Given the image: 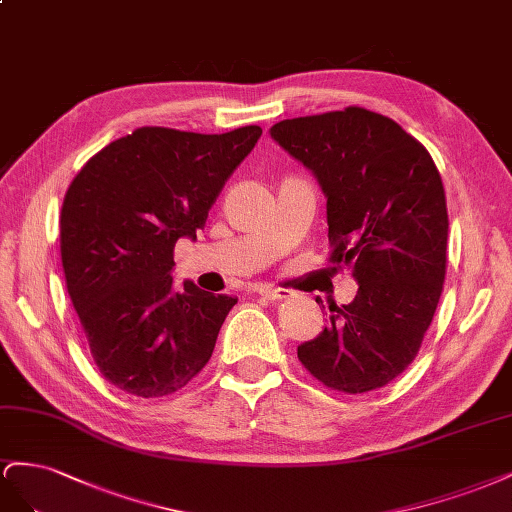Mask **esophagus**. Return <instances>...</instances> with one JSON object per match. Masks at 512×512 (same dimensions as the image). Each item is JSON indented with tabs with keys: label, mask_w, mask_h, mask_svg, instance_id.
I'll return each mask as SVG.
<instances>
[{
	"label": "esophagus",
	"mask_w": 512,
	"mask_h": 512,
	"mask_svg": "<svg viewBox=\"0 0 512 512\" xmlns=\"http://www.w3.org/2000/svg\"><path fill=\"white\" fill-rule=\"evenodd\" d=\"M257 294L264 296L268 300H287L289 298V291L281 289V287H257Z\"/></svg>",
	"instance_id": "1"
}]
</instances>
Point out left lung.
<instances>
[{
  "label": "left lung",
  "mask_w": 512,
  "mask_h": 512,
  "mask_svg": "<svg viewBox=\"0 0 512 512\" xmlns=\"http://www.w3.org/2000/svg\"><path fill=\"white\" fill-rule=\"evenodd\" d=\"M270 135L313 171L328 199L330 264L358 281L356 298L330 304V324L298 345V358L332 390L382 388L416 358L442 296L440 171L397 122L362 107L283 120Z\"/></svg>",
  "instance_id": "left-lung-1"
}]
</instances>
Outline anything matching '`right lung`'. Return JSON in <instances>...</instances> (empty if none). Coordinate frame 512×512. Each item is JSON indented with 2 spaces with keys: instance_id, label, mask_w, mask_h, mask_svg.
Instances as JSON below:
<instances>
[{
  "instance_id": "obj_1",
  "label": "right lung",
  "mask_w": 512,
  "mask_h": 512,
  "mask_svg": "<svg viewBox=\"0 0 512 512\" xmlns=\"http://www.w3.org/2000/svg\"><path fill=\"white\" fill-rule=\"evenodd\" d=\"M259 126L223 135L143 126L94 154L60 214L66 287L98 371L143 399L184 388L206 367L238 298L193 281L175 289L173 248L197 238Z\"/></svg>"
}]
</instances>
